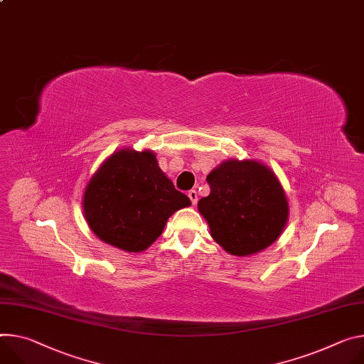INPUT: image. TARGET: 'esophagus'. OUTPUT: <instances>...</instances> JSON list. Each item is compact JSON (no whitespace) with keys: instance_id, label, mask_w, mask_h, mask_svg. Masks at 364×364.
<instances>
[{"instance_id":"obj_1","label":"esophagus","mask_w":364,"mask_h":364,"mask_svg":"<svg viewBox=\"0 0 364 364\" xmlns=\"http://www.w3.org/2000/svg\"><path fill=\"white\" fill-rule=\"evenodd\" d=\"M188 197H190V200H191L193 205L197 203V191L196 190H190L188 191Z\"/></svg>"}]
</instances>
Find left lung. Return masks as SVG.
Instances as JSON below:
<instances>
[{"mask_svg":"<svg viewBox=\"0 0 364 364\" xmlns=\"http://www.w3.org/2000/svg\"><path fill=\"white\" fill-rule=\"evenodd\" d=\"M210 193L197 203L212 238L232 255L272 245L287 222L286 194L274 173L257 161L229 159L208 176Z\"/></svg>","mask_w":364,"mask_h":364,"instance_id":"obj_1","label":"left lung"}]
</instances>
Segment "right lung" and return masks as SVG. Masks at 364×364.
Wrapping results in <instances>:
<instances>
[{"instance_id": "right-lung-1", "label": "right lung", "mask_w": 364, "mask_h": 364, "mask_svg": "<svg viewBox=\"0 0 364 364\" xmlns=\"http://www.w3.org/2000/svg\"><path fill=\"white\" fill-rule=\"evenodd\" d=\"M151 151L122 149L103 162L84 194V215L102 241L129 252L146 250L167 219L190 206Z\"/></svg>"}]
</instances>
